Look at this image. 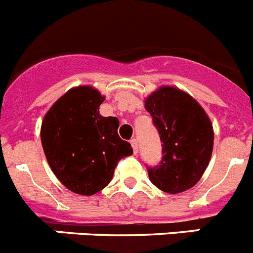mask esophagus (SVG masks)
<instances>
[{
	"label": "esophagus",
	"instance_id": "1",
	"mask_svg": "<svg viewBox=\"0 0 253 253\" xmlns=\"http://www.w3.org/2000/svg\"><path fill=\"white\" fill-rule=\"evenodd\" d=\"M130 144H131V147H133L134 154H137L138 153V140L135 139V138H133V139L130 140Z\"/></svg>",
	"mask_w": 253,
	"mask_h": 253
}]
</instances>
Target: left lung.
Instances as JSON below:
<instances>
[{
    "label": "left lung",
    "mask_w": 253,
    "mask_h": 253,
    "mask_svg": "<svg viewBox=\"0 0 253 253\" xmlns=\"http://www.w3.org/2000/svg\"><path fill=\"white\" fill-rule=\"evenodd\" d=\"M162 142V161L148 167L152 184L169 194L189 190L202 178L213 152L209 116L189 93L162 86L146 99Z\"/></svg>",
    "instance_id": "obj_1"
}]
</instances>
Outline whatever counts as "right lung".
I'll return each instance as SVG.
<instances>
[{
	"label": "right lung",
	"instance_id": "obj_1",
	"mask_svg": "<svg viewBox=\"0 0 253 253\" xmlns=\"http://www.w3.org/2000/svg\"><path fill=\"white\" fill-rule=\"evenodd\" d=\"M105 97L91 86L67 91L44 116L40 138L51 171L68 190L93 195L109 185L122 158L133 154L119 120L99 113Z\"/></svg>",
	"mask_w": 253,
	"mask_h": 253
}]
</instances>
